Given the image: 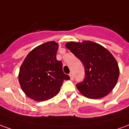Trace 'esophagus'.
I'll return each instance as SVG.
<instances>
[{
	"instance_id": "esophagus-1",
	"label": "esophagus",
	"mask_w": 129,
	"mask_h": 129,
	"mask_svg": "<svg viewBox=\"0 0 129 129\" xmlns=\"http://www.w3.org/2000/svg\"><path fill=\"white\" fill-rule=\"evenodd\" d=\"M69 75H70V77H71V80H74V75H73V73L71 72V73L69 74Z\"/></svg>"
}]
</instances>
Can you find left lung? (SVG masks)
<instances>
[{
	"instance_id": "obj_1",
	"label": "left lung",
	"mask_w": 129,
	"mask_h": 129,
	"mask_svg": "<svg viewBox=\"0 0 129 129\" xmlns=\"http://www.w3.org/2000/svg\"><path fill=\"white\" fill-rule=\"evenodd\" d=\"M66 47L84 68L83 82L76 84L80 92L92 99L107 96L114 89L119 75L117 62L111 53L102 45L89 40L69 42Z\"/></svg>"
}]
</instances>
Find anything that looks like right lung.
Returning a JSON list of instances; mask_svg holds the SVG:
<instances>
[{"label": "right lung", "mask_w": 129, "mask_h": 129, "mask_svg": "<svg viewBox=\"0 0 129 129\" xmlns=\"http://www.w3.org/2000/svg\"><path fill=\"white\" fill-rule=\"evenodd\" d=\"M58 44L54 41L38 46L26 56L19 73V82L25 94L36 101H45L56 96L63 80L70 77L63 72L56 59Z\"/></svg>", "instance_id": "1"}]
</instances>
